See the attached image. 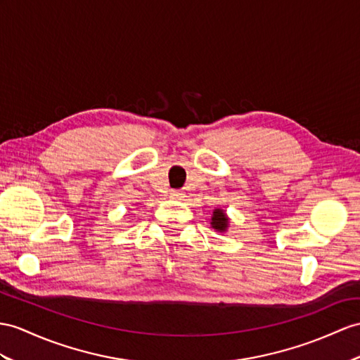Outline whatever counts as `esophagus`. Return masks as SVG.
Here are the masks:
<instances>
[{
	"label": "esophagus",
	"mask_w": 360,
	"mask_h": 360,
	"mask_svg": "<svg viewBox=\"0 0 360 360\" xmlns=\"http://www.w3.org/2000/svg\"><path fill=\"white\" fill-rule=\"evenodd\" d=\"M171 197L174 200H183V198H185V192H183V191H171Z\"/></svg>",
	"instance_id": "obj_1"
}]
</instances>
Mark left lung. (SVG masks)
Returning <instances> with one entry per match:
<instances>
[{
  "mask_svg": "<svg viewBox=\"0 0 360 360\" xmlns=\"http://www.w3.org/2000/svg\"><path fill=\"white\" fill-rule=\"evenodd\" d=\"M210 226H212V229H215L220 233L229 229V217H227L226 210H223V209L212 210V217H210Z\"/></svg>",
  "mask_w": 360,
  "mask_h": 360,
  "instance_id": "left-lung-1",
  "label": "left lung"
}]
</instances>
